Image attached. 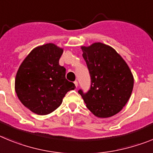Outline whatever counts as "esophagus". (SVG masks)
I'll list each match as a JSON object with an SVG mask.
<instances>
[{"instance_id": "1", "label": "esophagus", "mask_w": 153, "mask_h": 153, "mask_svg": "<svg viewBox=\"0 0 153 153\" xmlns=\"http://www.w3.org/2000/svg\"><path fill=\"white\" fill-rule=\"evenodd\" d=\"M74 84H75V87H78V82H77V81H75V82H74Z\"/></svg>"}]
</instances>
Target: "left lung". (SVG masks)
Masks as SVG:
<instances>
[{
    "mask_svg": "<svg viewBox=\"0 0 153 153\" xmlns=\"http://www.w3.org/2000/svg\"><path fill=\"white\" fill-rule=\"evenodd\" d=\"M91 76V87L78 93L86 107L95 116L108 118L123 109L133 89L134 78L129 67L115 49L101 42L82 46Z\"/></svg>",
    "mask_w": 153,
    "mask_h": 153,
    "instance_id": "left-lung-1",
    "label": "left lung"
}]
</instances>
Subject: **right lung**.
I'll return each mask as SVG.
<instances>
[{
	"label": "right lung",
	"instance_id": "1",
	"mask_svg": "<svg viewBox=\"0 0 153 153\" xmlns=\"http://www.w3.org/2000/svg\"><path fill=\"white\" fill-rule=\"evenodd\" d=\"M63 49L52 43L38 46L21 63L15 78V91L26 108L38 115L51 113L75 85L59 65Z\"/></svg>",
	"mask_w": 153,
	"mask_h": 153
}]
</instances>
